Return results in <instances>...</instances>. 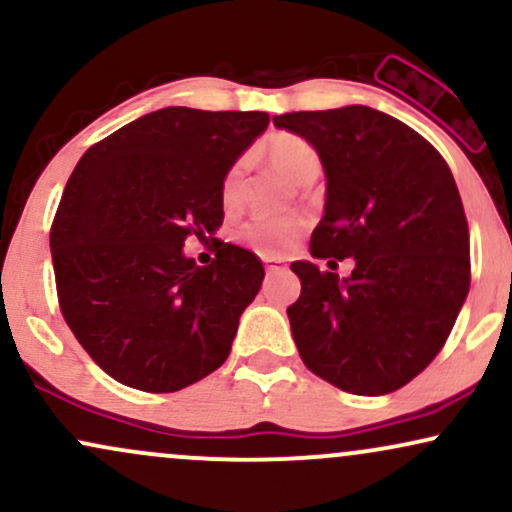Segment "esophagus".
Listing matches in <instances>:
<instances>
[{
    "instance_id": "esophagus-1",
    "label": "esophagus",
    "mask_w": 512,
    "mask_h": 512,
    "mask_svg": "<svg viewBox=\"0 0 512 512\" xmlns=\"http://www.w3.org/2000/svg\"><path fill=\"white\" fill-rule=\"evenodd\" d=\"M264 267H267L269 274H274V272H284L286 264L281 260H274V257H267V260H264Z\"/></svg>"
}]
</instances>
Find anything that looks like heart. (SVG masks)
<instances>
[{"mask_svg":"<svg viewBox=\"0 0 512 512\" xmlns=\"http://www.w3.org/2000/svg\"><path fill=\"white\" fill-rule=\"evenodd\" d=\"M262 156L269 166L279 170V173L291 182H298V185L315 180L317 173H320V156H317V151L305 142V139L296 137V134H272V137L262 144ZM240 178H243V170H240V166H233L221 182V199L226 207H236L238 204ZM301 231L303 221L293 219V216H286V219L257 216V219L243 223L238 236L243 243H248L252 250L260 252V255L279 257L291 250V245L296 243Z\"/></svg>","mask_w":512,"mask_h":512,"instance_id":"obj_1","label":"heart"}]
</instances>
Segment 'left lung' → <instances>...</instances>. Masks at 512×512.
Segmentation results:
<instances>
[{"label":"left lung","instance_id":"obj_1","mask_svg":"<svg viewBox=\"0 0 512 512\" xmlns=\"http://www.w3.org/2000/svg\"><path fill=\"white\" fill-rule=\"evenodd\" d=\"M325 168L317 260L291 264L301 296L286 315L303 363L351 395H387L443 349L469 293V228L448 163L395 117L346 105L274 117ZM334 269V268H332Z\"/></svg>","mask_w":512,"mask_h":512}]
</instances>
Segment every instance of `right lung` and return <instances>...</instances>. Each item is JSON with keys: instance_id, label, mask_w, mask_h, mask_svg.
<instances>
[{"instance_id": "add662e5", "label": "right lung", "mask_w": 512, "mask_h": 512, "mask_svg": "<svg viewBox=\"0 0 512 512\" xmlns=\"http://www.w3.org/2000/svg\"><path fill=\"white\" fill-rule=\"evenodd\" d=\"M267 113L161 108L86 151L50 231L57 296L69 330L117 383L178 392L231 354L264 267L219 243L197 267L187 236L223 223L221 182L267 129Z\"/></svg>"}]
</instances>
